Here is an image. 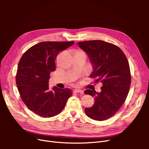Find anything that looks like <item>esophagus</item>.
<instances>
[{
    "instance_id": "1",
    "label": "esophagus",
    "mask_w": 149,
    "mask_h": 149,
    "mask_svg": "<svg viewBox=\"0 0 149 149\" xmlns=\"http://www.w3.org/2000/svg\"><path fill=\"white\" fill-rule=\"evenodd\" d=\"M74 92L76 93H81V94H83V90H81V89H74Z\"/></svg>"
}]
</instances>
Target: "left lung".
Here are the masks:
<instances>
[{
  "label": "left lung",
  "instance_id": "left-lung-1",
  "mask_svg": "<svg viewBox=\"0 0 149 149\" xmlns=\"http://www.w3.org/2000/svg\"><path fill=\"white\" fill-rule=\"evenodd\" d=\"M88 54L93 67L89 77L94 83L101 82V91L87 89L86 94L94 97V104L86 107L89 118L104 120L113 116L123 105L131 83L128 60L122 49L115 45L102 40H89L78 43Z\"/></svg>",
  "mask_w": 149,
  "mask_h": 149
}]
</instances>
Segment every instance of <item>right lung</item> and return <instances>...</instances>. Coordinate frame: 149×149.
I'll list each match as a JSON object with an SVG mask.
<instances>
[{
    "mask_svg": "<svg viewBox=\"0 0 149 149\" xmlns=\"http://www.w3.org/2000/svg\"><path fill=\"white\" fill-rule=\"evenodd\" d=\"M71 42H42L30 47L18 65L16 84L25 104L36 114L52 118L64 109L73 93L69 88L56 86L49 91V74L55 71V61L61 51L71 46Z\"/></svg>",
    "mask_w": 149,
    "mask_h": 149,
    "instance_id": "right-lung-1",
    "label": "right lung"
}]
</instances>
